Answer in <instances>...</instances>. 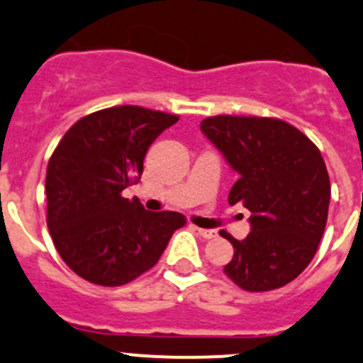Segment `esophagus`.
<instances>
[{
    "label": "esophagus",
    "instance_id": "obj_1",
    "mask_svg": "<svg viewBox=\"0 0 363 363\" xmlns=\"http://www.w3.org/2000/svg\"><path fill=\"white\" fill-rule=\"evenodd\" d=\"M196 232H199L200 237H203V239H214L216 237V230H205V228H196Z\"/></svg>",
    "mask_w": 363,
    "mask_h": 363
}]
</instances>
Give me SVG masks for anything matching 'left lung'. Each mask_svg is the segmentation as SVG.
Returning a JSON list of instances; mask_svg holds the SVG:
<instances>
[{
	"label": "left lung",
	"mask_w": 363,
	"mask_h": 363,
	"mask_svg": "<svg viewBox=\"0 0 363 363\" xmlns=\"http://www.w3.org/2000/svg\"><path fill=\"white\" fill-rule=\"evenodd\" d=\"M239 179L228 202L251 212L244 240L233 246L225 274L246 291L291 283L316 255L330 203L321 152L294 124L277 117L211 116L200 124Z\"/></svg>",
	"instance_id": "8db88e82"
}]
</instances>
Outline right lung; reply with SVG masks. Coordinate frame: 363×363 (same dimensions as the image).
<instances>
[{"label": "right lung", "instance_id": "right-lung-1", "mask_svg": "<svg viewBox=\"0 0 363 363\" xmlns=\"http://www.w3.org/2000/svg\"><path fill=\"white\" fill-rule=\"evenodd\" d=\"M179 116L137 105L87 113L47 164V226L69 269L100 286H123L158 263L181 212L145 211L123 189L138 182L149 145Z\"/></svg>", "mask_w": 363, "mask_h": 363}]
</instances>
